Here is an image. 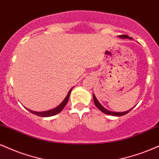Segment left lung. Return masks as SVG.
Wrapping results in <instances>:
<instances>
[{"instance_id":"left-lung-1","label":"left lung","mask_w":159,"mask_h":159,"mask_svg":"<svg viewBox=\"0 0 159 159\" xmlns=\"http://www.w3.org/2000/svg\"><path fill=\"white\" fill-rule=\"evenodd\" d=\"M119 37L120 38H128V35H120ZM93 100H94V103H95V106H96L97 107H98L99 110L101 111V112H104V113L107 114V115H111V116H124V115L127 114L128 112H129L130 110H132V109H133V108H132L129 110H127V111H126V112H111V111H109V110H107V109H105L104 107H103L102 105H101L100 103L98 102V101L97 100L96 97L95 96V95H93Z\"/></svg>"}]
</instances>
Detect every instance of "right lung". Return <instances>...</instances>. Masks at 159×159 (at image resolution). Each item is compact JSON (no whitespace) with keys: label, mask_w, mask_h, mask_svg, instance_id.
<instances>
[{"label":"right lung","mask_w":159,"mask_h":159,"mask_svg":"<svg viewBox=\"0 0 159 159\" xmlns=\"http://www.w3.org/2000/svg\"><path fill=\"white\" fill-rule=\"evenodd\" d=\"M72 89L69 91L67 95L66 96V98H64V100L61 102V104L60 105H58L57 107H55V109H52V110H48V111H44V112H35V111H32L29 110V109L26 108V110H28L30 112L38 116H41V117H49V116H55V115L59 113V112H61V110L64 108V107L66 106V104H67L68 101H69V98H70V93H71Z\"/></svg>","instance_id":"add662e5"}]
</instances>
